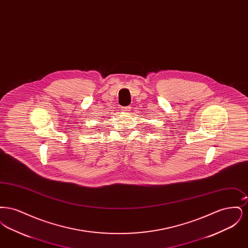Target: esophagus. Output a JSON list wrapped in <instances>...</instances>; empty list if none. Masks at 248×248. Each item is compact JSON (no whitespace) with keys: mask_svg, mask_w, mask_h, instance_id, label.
<instances>
[{"mask_svg":"<svg viewBox=\"0 0 248 248\" xmlns=\"http://www.w3.org/2000/svg\"><path fill=\"white\" fill-rule=\"evenodd\" d=\"M130 109H131V107H122V108H121V110H123V111H129Z\"/></svg>","mask_w":248,"mask_h":248,"instance_id":"34e87169","label":"esophagus"}]
</instances>
